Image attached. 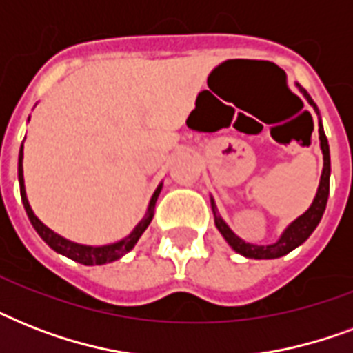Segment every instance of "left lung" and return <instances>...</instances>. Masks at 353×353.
<instances>
[{
  "label": "left lung",
  "mask_w": 353,
  "mask_h": 353,
  "mask_svg": "<svg viewBox=\"0 0 353 353\" xmlns=\"http://www.w3.org/2000/svg\"><path fill=\"white\" fill-rule=\"evenodd\" d=\"M296 88L302 91V95L306 97V101L313 106V110L317 112V104L312 101V97L307 95L306 91L302 90L301 85L296 84ZM319 139H321V150H323V174H321V183H319L317 188V196L313 199L312 207L304 212L302 216H299L293 223L285 227V231L282 232L279 240L274 243H269V245H252V243H247L241 238L234 234V232L229 229L225 221L221 220V216L216 212V205L214 199H210V205H212V210H214V223L218 227V231L221 232V236L225 238L227 243L234 249L236 252H240L241 256L245 258H256V260H269V258H280L291 252L293 249H296L299 245H302L304 241L312 236V232L317 229L319 221L323 218L324 209H326V203H328V194H330V146H328V139L324 135V128L323 122L319 119Z\"/></svg>",
  "instance_id": "obj_1"
}]
</instances>
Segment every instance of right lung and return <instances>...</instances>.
<instances>
[{
  "label": "right lung",
  "mask_w": 353,
  "mask_h": 353,
  "mask_svg": "<svg viewBox=\"0 0 353 353\" xmlns=\"http://www.w3.org/2000/svg\"><path fill=\"white\" fill-rule=\"evenodd\" d=\"M18 181H19V194H21V201H23L25 212L29 216L30 223L34 227V231L40 234V238L46 241L47 245L54 249L57 252L63 254V256L71 258L74 262L84 263V265H102V263H110L119 260L121 256H124L126 252H130L135 247V243L139 241L141 234L146 231V227L150 225V221L154 218V209L155 201L159 198L161 188H163V183L159 187L155 188L154 196L150 199L148 210H146V216L143 220L139 221V225L132 231V234H128L124 240L115 241V243H110V245H82V243H74L71 240H65L63 236L57 234L54 231H51L49 227H46L38 218L34 216L32 209H30L29 199H27V194H25V185H23V143H21V148H19L18 155Z\"/></svg>",
  "instance_id": "obj_1"
}]
</instances>
